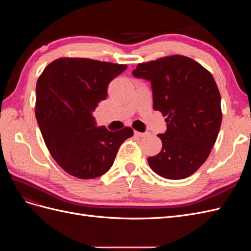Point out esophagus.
Returning a JSON list of instances; mask_svg holds the SVG:
<instances>
[{
    "mask_svg": "<svg viewBox=\"0 0 251 251\" xmlns=\"http://www.w3.org/2000/svg\"><path fill=\"white\" fill-rule=\"evenodd\" d=\"M135 136H137V137H147V136H149V132H144V133H141V132H138V131H135Z\"/></svg>",
    "mask_w": 251,
    "mask_h": 251,
    "instance_id": "obj_1",
    "label": "esophagus"
}]
</instances>
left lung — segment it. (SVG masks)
Wrapping results in <instances>:
<instances>
[{"instance_id":"obj_1","label":"left lung","mask_w":251,"mask_h":251,"mask_svg":"<svg viewBox=\"0 0 251 251\" xmlns=\"http://www.w3.org/2000/svg\"><path fill=\"white\" fill-rule=\"evenodd\" d=\"M137 78L151 81L153 108L165 116L160 153L148 158L159 176L184 179L209 156L222 121L221 96L211 73L196 60L171 55L138 64Z\"/></svg>"}]
</instances>
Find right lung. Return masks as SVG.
I'll list each match as a JSON object with an SVG mask.
<instances>
[{"mask_svg": "<svg viewBox=\"0 0 251 251\" xmlns=\"http://www.w3.org/2000/svg\"><path fill=\"white\" fill-rule=\"evenodd\" d=\"M126 65L90 58L53 60L36 82L35 117L51 156L66 173L93 179L107 173L123 142L133 136L126 126H97L93 111L108 95V85Z\"/></svg>", "mask_w": 251, "mask_h": 251, "instance_id": "right-lung-1", "label": "right lung"}]
</instances>
